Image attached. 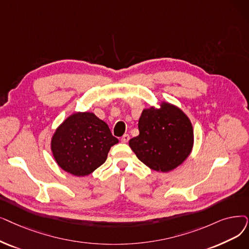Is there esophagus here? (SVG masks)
Segmentation results:
<instances>
[{"label": "esophagus", "mask_w": 249, "mask_h": 249, "mask_svg": "<svg viewBox=\"0 0 249 249\" xmlns=\"http://www.w3.org/2000/svg\"><path fill=\"white\" fill-rule=\"evenodd\" d=\"M129 138H130V136H129V134H124L123 136H122V138H121V142H128V140H129Z\"/></svg>", "instance_id": "obj_1"}]
</instances>
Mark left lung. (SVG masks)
Segmentation results:
<instances>
[{
	"mask_svg": "<svg viewBox=\"0 0 249 249\" xmlns=\"http://www.w3.org/2000/svg\"><path fill=\"white\" fill-rule=\"evenodd\" d=\"M139 135L129 140L136 157L151 170L169 172L180 166L193 146V128L178 107L163 102L160 109H144L138 121Z\"/></svg>",
	"mask_w": 249,
	"mask_h": 249,
	"instance_id": "left-lung-1",
	"label": "left lung"
}]
</instances>
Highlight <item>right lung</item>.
Masks as SVG:
<instances>
[{
	"label": "right lung",
	"instance_id": "add662e5",
	"mask_svg": "<svg viewBox=\"0 0 249 249\" xmlns=\"http://www.w3.org/2000/svg\"><path fill=\"white\" fill-rule=\"evenodd\" d=\"M118 142L106 122L93 113L78 112L56 129L51 149L60 168L83 177L102 166L111 146Z\"/></svg>",
	"mask_w": 249,
	"mask_h": 249
}]
</instances>
